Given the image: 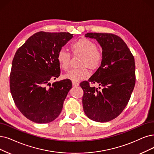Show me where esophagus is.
<instances>
[{
    "instance_id": "obj_1",
    "label": "esophagus",
    "mask_w": 154,
    "mask_h": 154,
    "mask_svg": "<svg viewBox=\"0 0 154 154\" xmlns=\"http://www.w3.org/2000/svg\"><path fill=\"white\" fill-rule=\"evenodd\" d=\"M72 84L74 87H78V86H79V83L77 82H72Z\"/></svg>"
}]
</instances>
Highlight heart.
<instances>
[{
    "label": "heart",
    "mask_w": 154,
    "mask_h": 154,
    "mask_svg": "<svg viewBox=\"0 0 154 154\" xmlns=\"http://www.w3.org/2000/svg\"><path fill=\"white\" fill-rule=\"evenodd\" d=\"M73 55H81L79 66L82 67L69 71L64 77L72 82H79L88 78L90 73L87 67L95 71L100 67L103 61L102 52L97 49L95 42L87 38H82L75 41L71 46ZM71 54L66 49L61 48L57 54V60L61 69L67 71L71 62Z\"/></svg>",
    "instance_id": "b5f03b06"
}]
</instances>
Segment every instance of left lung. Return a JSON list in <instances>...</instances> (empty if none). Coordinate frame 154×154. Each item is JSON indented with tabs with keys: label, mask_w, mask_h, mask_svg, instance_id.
I'll list each match as a JSON object with an SVG mask.
<instances>
[{
	"label": "left lung",
	"mask_w": 154,
	"mask_h": 154,
	"mask_svg": "<svg viewBox=\"0 0 154 154\" xmlns=\"http://www.w3.org/2000/svg\"><path fill=\"white\" fill-rule=\"evenodd\" d=\"M85 36L98 42L102 48L103 61L88 81L79 85L84 91L83 110L91 120L108 122L117 118L130 100L136 81L134 59L126 43L118 36L88 33ZM90 82L97 83L102 90L91 88Z\"/></svg>",
	"instance_id": "obj_1"
}]
</instances>
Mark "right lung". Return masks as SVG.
Listing matches in <instances>:
<instances>
[{
    "mask_svg": "<svg viewBox=\"0 0 154 154\" xmlns=\"http://www.w3.org/2000/svg\"><path fill=\"white\" fill-rule=\"evenodd\" d=\"M72 35L68 32H37L14 55L9 79L11 93L20 111L36 123L56 119L72 88L69 79L52 85L49 82L60 76L57 54Z\"/></svg>",
    "mask_w": 154,
    "mask_h": 154,
    "instance_id": "1",
    "label": "right lung"
}]
</instances>
